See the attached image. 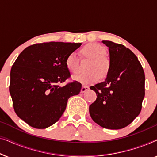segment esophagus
<instances>
[{"mask_svg":"<svg viewBox=\"0 0 157 157\" xmlns=\"http://www.w3.org/2000/svg\"><path fill=\"white\" fill-rule=\"evenodd\" d=\"M89 89V86H83L82 88H81V92L83 93V92H85L86 91H87V90Z\"/></svg>","mask_w":157,"mask_h":157,"instance_id":"esophagus-1","label":"esophagus"}]
</instances>
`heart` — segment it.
Here are the masks:
<instances>
[{
  "label": "heart",
  "mask_w": 157,
  "mask_h": 157,
  "mask_svg": "<svg viewBox=\"0 0 157 157\" xmlns=\"http://www.w3.org/2000/svg\"><path fill=\"white\" fill-rule=\"evenodd\" d=\"M83 56L91 59L89 63L87 73H78L73 76L75 81L82 83L95 82L100 76H106L110 69V61L107 58L106 49L97 44H89L83 46L81 50ZM66 66L71 73H76L79 69V60L77 54L74 52L70 53L66 59Z\"/></svg>",
  "instance_id": "heart-1"
}]
</instances>
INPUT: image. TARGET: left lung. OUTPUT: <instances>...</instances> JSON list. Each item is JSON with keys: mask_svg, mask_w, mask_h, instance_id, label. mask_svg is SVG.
I'll return each instance as SVG.
<instances>
[{"mask_svg": "<svg viewBox=\"0 0 157 157\" xmlns=\"http://www.w3.org/2000/svg\"><path fill=\"white\" fill-rule=\"evenodd\" d=\"M109 48L110 69L106 80L92 86L97 98L89 106L94 122L103 128L120 129L140 113L145 95V75L136 56L124 45L102 41Z\"/></svg>", "mask_w": 157, "mask_h": 157, "instance_id": "obj_1", "label": "left lung"}]
</instances>
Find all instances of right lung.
I'll return each instance as SVG.
<instances>
[{"instance_id": "1", "label": "right lung", "mask_w": 157, "mask_h": 157, "mask_svg": "<svg viewBox=\"0 0 157 157\" xmlns=\"http://www.w3.org/2000/svg\"><path fill=\"white\" fill-rule=\"evenodd\" d=\"M81 43L48 42L25 48L10 70L9 91L17 116L29 126L48 128L66 110L68 99L78 95L81 83L60 84L70 78L66 59Z\"/></svg>"}]
</instances>
